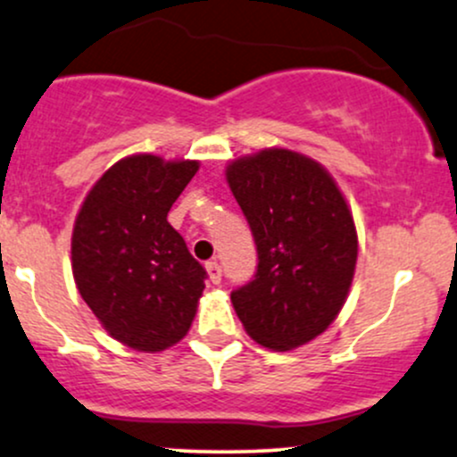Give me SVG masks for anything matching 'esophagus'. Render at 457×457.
Instances as JSON below:
<instances>
[{"mask_svg": "<svg viewBox=\"0 0 457 457\" xmlns=\"http://www.w3.org/2000/svg\"><path fill=\"white\" fill-rule=\"evenodd\" d=\"M204 268H207V272H209V281L213 283V286H218V283L222 281V268H220V263L215 262V259H211Z\"/></svg>", "mask_w": 457, "mask_h": 457, "instance_id": "34e87169", "label": "esophagus"}]
</instances>
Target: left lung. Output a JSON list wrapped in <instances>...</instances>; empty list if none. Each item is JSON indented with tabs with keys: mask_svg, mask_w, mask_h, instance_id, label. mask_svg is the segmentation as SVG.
<instances>
[{
	"mask_svg": "<svg viewBox=\"0 0 457 457\" xmlns=\"http://www.w3.org/2000/svg\"><path fill=\"white\" fill-rule=\"evenodd\" d=\"M228 187L257 244V272L230 294L254 342L292 351L327 331L346 303L357 230L331 174L286 148L230 161Z\"/></svg>",
	"mask_w": 457,
	"mask_h": 457,
	"instance_id": "obj_1",
	"label": "left lung"
}]
</instances>
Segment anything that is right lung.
Segmentation results:
<instances>
[{"instance_id": "right-lung-1", "label": "right lung", "mask_w": 457, "mask_h": 457, "mask_svg": "<svg viewBox=\"0 0 457 457\" xmlns=\"http://www.w3.org/2000/svg\"><path fill=\"white\" fill-rule=\"evenodd\" d=\"M198 168V161L126 156L102 174L76 215L78 292L109 336L135 351H165L194 322L207 272L168 213Z\"/></svg>"}]
</instances>
